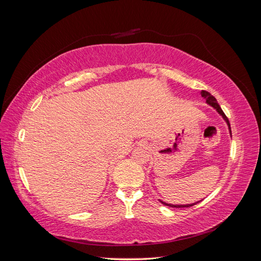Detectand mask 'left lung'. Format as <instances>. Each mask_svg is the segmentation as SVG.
Wrapping results in <instances>:
<instances>
[{"mask_svg":"<svg viewBox=\"0 0 261 261\" xmlns=\"http://www.w3.org/2000/svg\"><path fill=\"white\" fill-rule=\"evenodd\" d=\"M201 96L206 99V102L209 105V106H211L212 108H215L217 111H218V113L220 114V115H222V117L224 118V121L227 123V125H228V129H230V132H231V126H230V122H228V118L226 117V115L224 114V112L222 111V109H221V107L219 106V103H218V101L216 100V98L212 96L211 93H209L208 91H204V90H202L201 91ZM232 134V133H231ZM201 201V200H200ZM163 204H165V206H168V207H172V208H185V207H192V206H194V204H196V203H198V202H195V203H192V204H171V203H167V202H163V201H161Z\"/></svg>","mask_w":261,"mask_h":261,"instance_id":"8db88e82","label":"left lung"}]
</instances>
